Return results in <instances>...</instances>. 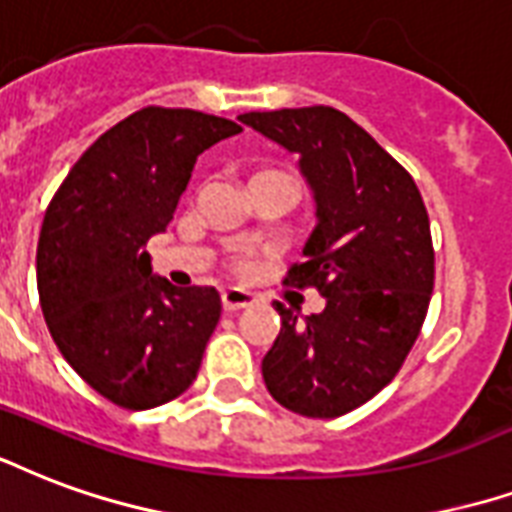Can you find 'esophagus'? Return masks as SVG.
<instances>
[{"label":"esophagus","instance_id":"34e87169","mask_svg":"<svg viewBox=\"0 0 512 512\" xmlns=\"http://www.w3.org/2000/svg\"><path fill=\"white\" fill-rule=\"evenodd\" d=\"M257 301L255 293H249L244 287H225L222 290V306L225 312H238V309H246Z\"/></svg>","mask_w":512,"mask_h":512}]
</instances>
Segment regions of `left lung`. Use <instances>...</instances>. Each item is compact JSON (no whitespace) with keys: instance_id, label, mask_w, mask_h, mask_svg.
I'll use <instances>...</instances> for the list:
<instances>
[{"instance_id":"left-lung-1","label":"left lung","mask_w":512,"mask_h":512,"mask_svg":"<svg viewBox=\"0 0 512 512\" xmlns=\"http://www.w3.org/2000/svg\"><path fill=\"white\" fill-rule=\"evenodd\" d=\"M238 119L293 151L317 203L304 263L285 285L325 295L298 317L276 301L282 331L263 358L268 393L306 418H339L399 374L418 339L431 290L429 214L407 170L347 113L312 105Z\"/></svg>"}]
</instances>
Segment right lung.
I'll return each mask as SVG.
<instances>
[{"instance_id": "right-lung-1", "label": "right lung", "mask_w": 512, "mask_h": 512, "mask_svg": "<svg viewBox=\"0 0 512 512\" xmlns=\"http://www.w3.org/2000/svg\"><path fill=\"white\" fill-rule=\"evenodd\" d=\"M192 108H140L100 135L45 208L37 293L64 361L121 410L187 391L217 328L214 287L151 276V236L173 219L195 160L238 135Z\"/></svg>"}]
</instances>
